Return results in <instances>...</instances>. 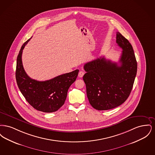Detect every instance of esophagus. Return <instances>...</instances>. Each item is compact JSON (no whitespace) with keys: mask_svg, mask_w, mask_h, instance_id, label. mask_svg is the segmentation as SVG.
<instances>
[{"mask_svg":"<svg viewBox=\"0 0 155 155\" xmlns=\"http://www.w3.org/2000/svg\"><path fill=\"white\" fill-rule=\"evenodd\" d=\"M84 74L85 73H84V72L83 71H80V72L78 73V76H79V77H82Z\"/></svg>","mask_w":155,"mask_h":155,"instance_id":"obj_1","label":"esophagus"}]
</instances>
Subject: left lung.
<instances>
[{"label":"left lung","instance_id":"1","mask_svg":"<svg viewBox=\"0 0 155 155\" xmlns=\"http://www.w3.org/2000/svg\"><path fill=\"white\" fill-rule=\"evenodd\" d=\"M116 43L123 49L117 63L101 57L85 64L83 80L91 105L98 110H107L124 103L133 89L137 62L133 46L119 32Z\"/></svg>","mask_w":155,"mask_h":155}]
</instances>
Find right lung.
I'll use <instances>...</instances> for the list:
<instances>
[{"label":"right lung","instance_id":"right-lung-1","mask_svg":"<svg viewBox=\"0 0 155 155\" xmlns=\"http://www.w3.org/2000/svg\"><path fill=\"white\" fill-rule=\"evenodd\" d=\"M30 39L22 45L17 58V85L26 101L34 109L45 113L56 111L65 102L68 88L75 81L79 70H75L46 81L31 78L24 69L21 58L22 50Z\"/></svg>","mask_w":155,"mask_h":155}]
</instances>
